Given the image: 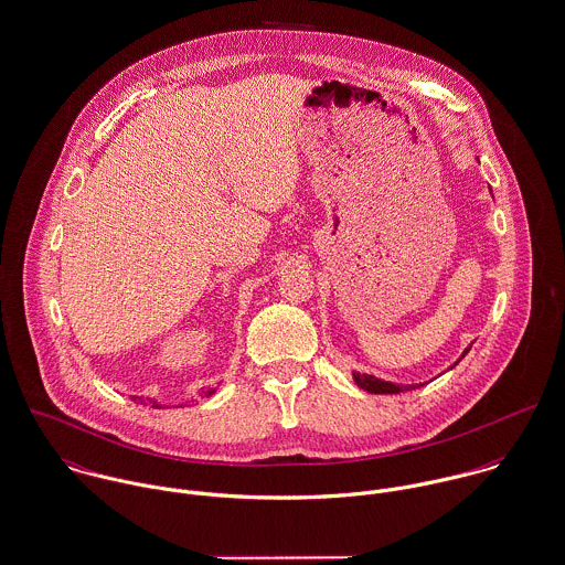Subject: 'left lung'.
<instances>
[{
    "label": "left lung",
    "instance_id": "left-lung-1",
    "mask_svg": "<svg viewBox=\"0 0 565 565\" xmlns=\"http://www.w3.org/2000/svg\"><path fill=\"white\" fill-rule=\"evenodd\" d=\"M469 349H471V344L465 347V351L460 353V358H458L454 364H458V362L467 355ZM454 364H451V366H454ZM351 375H353V382H355L362 391L375 393V395H395V393H406V391H415V388L422 386V384H395V382H388V380H382V377H375V375H369V373H360V371H353Z\"/></svg>",
    "mask_w": 565,
    "mask_h": 565
}]
</instances>
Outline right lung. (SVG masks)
Returning <instances> with one entry per match:
<instances>
[{"label":"right lung","instance_id":"1","mask_svg":"<svg viewBox=\"0 0 565 565\" xmlns=\"http://www.w3.org/2000/svg\"><path fill=\"white\" fill-rule=\"evenodd\" d=\"M214 393H216V388H203V391H199V397H212ZM132 399H135V402H141L143 397L132 395ZM143 404H146V402H143ZM152 406H154V408H163V404H159V402H152ZM181 406H183V404H181Z\"/></svg>","mask_w":565,"mask_h":565}]
</instances>
